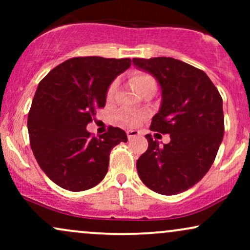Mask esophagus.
<instances>
[{
    "label": "esophagus",
    "instance_id": "34e87169",
    "mask_svg": "<svg viewBox=\"0 0 250 250\" xmlns=\"http://www.w3.org/2000/svg\"><path fill=\"white\" fill-rule=\"evenodd\" d=\"M127 136L129 140H131L133 137L140 136V131L139 130H127Z\"/></svg>",
    "mask_w": 250,
    "mask_h": 250
}]
</instances>
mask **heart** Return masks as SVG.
Returning a JSON list of instances; mask_svg holds the SVG:
<instances>
[{
  "label": "heart",
  "mask_w": 250,
  "mask_h": 250,
  "mask_svg": "<svg viewBox=\"0 0 250 250\" xmlns=\"http://www.w3.org/2000/svg\"><path fill=\"white\" fill-rule=\"evenodd\" d=\"M130 81H131V85H133V88L137 91V93H140L143 88L147 87L149 84H155L154 79L150 75H148V74H136V75L131 77ZM116 87H117V81H114L110 83V85H109L107 90V99H111V97H113L114 93H115L116 90ZM142 119L143 116L141 114L135 113V111H130V110L122 111V113H120L119 115L120 122H122L123 125H129V127H135V125H137L142 121Z\"/></svg>",
  "instance_id": "heart-1"
}]
</instances>
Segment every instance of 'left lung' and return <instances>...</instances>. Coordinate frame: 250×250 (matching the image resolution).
<instances>
[{
    "label": "left lung",
    "instance_id": "8db88e82",
    "mask_svg": "<svg viewBox=\"0 0 250 250\" xmlns=\"http://www.w3.org/2000/svg\"><path fill=\"white\" fill-rule=\"evenodd\" d=\"M161 85L162 102L150 130L170 135L160 145L146 135L148 149L136 162L140 179L162 195L196 185L213 165L225 133L222 97L205 71L173 57L133 59Z\"/></svg>",
    "mask_w": 250,
    "mask_h": 250
}]
</instances>
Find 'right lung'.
<instances>
[{
	"label": "right lung",
	"mask_w": 250,
	"mask_h": 250,
	"mask_svg": "<svg viewBox=\"0 0 250 250\" xmlns=\"http://www.w3.org/2000/svg\"><path fill=\"white\" fill-rule=\"evenodd\" d=\"M130 59L73 57L54 68L39 83L28 114L31 150L57 186L70 191L95 187L108 171L109 154L127 142L121 128L109 127L99 137L87 125L105 105L107 90Z\"/></svg>",
	"instance_id": "obj_1"
}]
</instances>
